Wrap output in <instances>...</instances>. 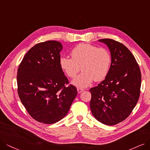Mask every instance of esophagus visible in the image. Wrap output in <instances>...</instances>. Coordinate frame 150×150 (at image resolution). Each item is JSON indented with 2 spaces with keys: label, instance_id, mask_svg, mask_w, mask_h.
I'll use <instances>...</instances> for the list:
<instances>
[{
  "label": "esophagus",
  "instance_id": "1",
  "mask_svg": "<svg viewBox=\"0 0 150 150\" xmlns=\"http://www.w3.org/2000/svg\"><path fill=\"white\" fill-rule=\"evenodd\" d=\"M77 92H78L79 93L82 92L83 91V88H77Z\"/></svg>",
  "mask_w": 150,
  "mask_h": 150
}]
</instances>
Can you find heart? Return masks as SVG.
Wrapping results in <instances>:
<instances>
[{
  "mask_svg": "<svg viewBox=\"0 0 150 150\" xmlns=\"http://www.w3.org/2000/svg\"><path fill=\"white\" fill-rule=\"evenodd\" d=\"M72 58L62 57L59 64L62 70L71 78H74L81 69L83 72L72 81L76 87L84 88L95 81L103 80L109 72L111 56L104 48L81 43L71 50Z\"/></svg>",
  "mask_w": 150,
  "mask_h": 150,
  "instance_id": "obj_1",
  "label": "heart"
}]
</instances>
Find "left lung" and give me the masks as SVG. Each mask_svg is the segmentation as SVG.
I'll list each match as a JSON object with an SVG mask.
<instances>
[{
	"instance_id": "8db88e82",
	"label": "left lung",
	"mask_w": 150,
	"mask_h": 150,
	"mask_svg": "<svg viewBox=\"0 0 150 150\" xmlns=\"http://www.w3.org/2000/svg\"><path fill=\"white\" fill-rule=\"evenodd\" d=\"M98 41L108 47L111 63L105 80L90 89V106L99 122L113 125L125 120L139 100L141 72L132 53L122 44L110 39Z\"/></svg>"
}]
</instances>
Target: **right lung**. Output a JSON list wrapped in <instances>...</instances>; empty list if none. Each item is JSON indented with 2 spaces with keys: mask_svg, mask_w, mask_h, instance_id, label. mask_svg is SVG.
<instances>
[{
  "mask_svg": "<svg viewBox=\"0 0 150 150\" xmlns=\"http://www.w3.org/2000/svg\"><path fill=\"white\" fill-rule=\"evenodd\" d=\"M59 42L48 40L35 45L24 57L17 72L18 93L33 118L54 124L67 115L77 94L59 64Z\"/></svg>",
  "mask_w": 150,
  "mask_h": 150,
  "instance_id": "add662e5",
  "label": "right lung"
}]
</instances>
